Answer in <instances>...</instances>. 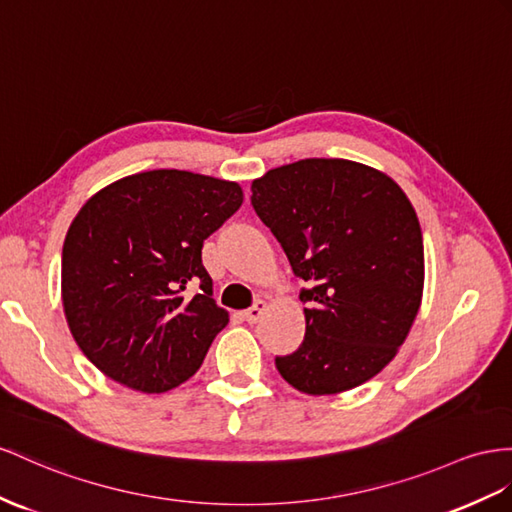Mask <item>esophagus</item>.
<instances>
[{
	"label": "esophagus",
	"mask_w": 512,
	"mask_h": 512,
	"mask_svg": "<svg viewBox=\"0 0 512 512\" xmlns=\"http://www.w3.org/2000/svg\"><path fill=\"white\" fill-rule=\"evenodd\" d=\"M266 309H268V303H266V300H257V303H255L251 309H246V311H244V318H246V322H248V324H255V322H259V320H261V316H264V313H266Z\"/></svg>",
	"instance_id": "esophagus-1"
}]
</instances>
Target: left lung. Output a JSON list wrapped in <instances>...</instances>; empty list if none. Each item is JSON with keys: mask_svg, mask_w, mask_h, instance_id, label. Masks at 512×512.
I'll return each mask as SVG.
<instances>
[{"mask_svg": "<svg viewBox=\"0 0 512 512\" xmlns=\"http://www.w3.org/2000/svg\"><path fill=\"white\" fill-rule=\"evenodd\" d=\"M251 203L309 283L303 344L277 357L309 396L370 381L398 355L424 294V240L409 196L389 175L309 157L253 181Z\"/></svg>", "mask_w": 512, "mask_h": 512, "instance_id": "left-lung-1", "label": "left lung"}]
</instances>
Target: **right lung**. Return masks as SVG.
Wrapping results in <instances>:
<instances>
[{
  "instance_id": "right-lung-1",
  "label": "right lung",
  "mask_w": 512,
  "mask_h": 512,
  "mask_svg": "<svg viewBox=\"0 0 512 512\" xmlns=\"http://www.w3.org/2000/svg\"><path fill=\"white\" fill-rule=\"evenodd\" d=\"M242 201L240 183L160 168L114 181L82 205L62 246V307L97 370L164 393L201 368L229 322L201 248ZM190 282L201 295L182 294Z\"/></svg>"
}]
</instances>
